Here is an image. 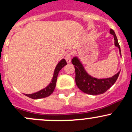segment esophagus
<instances>
[{
	"label": "esophagus",
	"mask_w": 132,
	"mask_h": 132,
	"mask_svg": "<svg viewBox=\"0 0 132 132\" xmlns=\"http://www.w3.org/2000/svg\"><path fill=\"white\" fill-rule=\"evenodd\" d=\"M71 59V53H67V54H66V56H65V59H66V62H67L68 63H70Z\"/></svg>",
	"instance_id": "1"
}]
</instances>
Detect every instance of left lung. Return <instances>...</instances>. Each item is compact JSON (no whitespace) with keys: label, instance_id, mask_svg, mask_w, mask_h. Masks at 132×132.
<instances>
[{"label":"left lung","instance_id":"left-lung-1","mask_svg":"<svg viewBox=\"0 0 132 132\" xmlns=\"http://www.w3.org/2000/svg\"><path fill=\"white\" fill-rule=\"evenodd\" d=\"M110 32L113 36L115 45L119 48L120 54L121 56L120 45L118 44V39L115 32L113 29H110ZM71 63L75 66V73H76L75 81L76 85L80 90L88 95H98L106 92L112 85H114L117 79H118L120 73V71H119L111 78H105V79H97L92 77L86 73L83 66L77 57H74L72 59Z\"/></svg>","mask_w":132,"mask_h":132}]
</instances>
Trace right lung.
<instances>
[{
	"instance_id": "1",
	"label": "right lung",
	"mask_w": 132,
	"mask_h": 132,
	"mask_svg": "<svg viewBox=\"0 0 132 132\" xmlns=\"http://www.w3.org/2000/svg\"><path fill=\"white\" fill-rule=\"evenodd\" d=\"M67 64L66 60L64 59H63L59 63L57 64L56 66V68L54 69V75H53V79L51 82H50V85L46 88L39 92L34 93L32 94H24L26 96H28L29 98H31L32 99H40V98H46V97L49 96L52 94V93L54 92V88L56 87V81H57V75H58L59 71L61 70L64 66Z\"/></svg>"
}]
</instances>
